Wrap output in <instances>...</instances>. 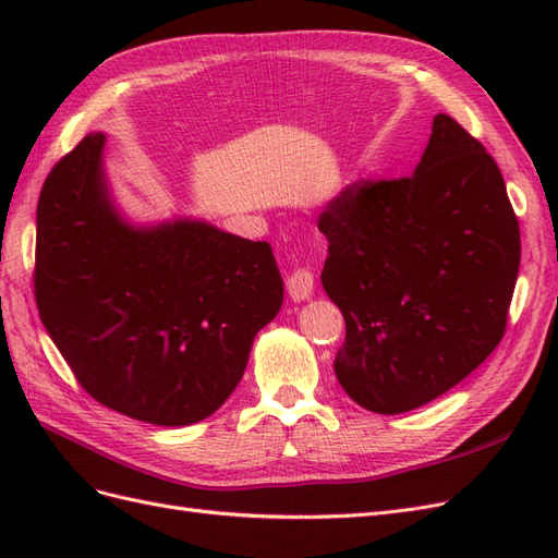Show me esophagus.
Masks as SVG:
<instances>
[{
    "mask_svg": "<svg viewBox=\"0 0 558 558\" xmlns=\"http://www.w3.org/2000/svg\"><path fill=\"white\" fill-rule=\"evenodd\" d=\"M286 291H289L291 300L300 302L307 300L314 293V275L310 267H295L293 272L286 277Z\"/></svg>",
    "mask_w": 558,
    "mask_h": 558,
    "instance_id": "esophagus-1",
    "label": "esophagus"
}]
</instances>
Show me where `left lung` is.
Instances as JSON below:
<instances>
[{"instance_id": "obj_1", "label": "left lung", "mask_w": 558, "mask_h": 558, "mask_svg": "<svg viewBox=\"0 0 558 558\" xmlns=\"http://www.w3.org/2000/svg\"><path fill=\"white\" fill-rule=\"evenodd\" d=\"M320 283L344 314L335 375L377 414L421 408L486 361L508 326L521 240L496 160L447 113L412 177L347 185L318 216Z\"/></svg>"}]
</instances>
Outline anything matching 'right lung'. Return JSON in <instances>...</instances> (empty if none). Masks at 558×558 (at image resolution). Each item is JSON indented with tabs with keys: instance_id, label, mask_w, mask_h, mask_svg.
<instances>
[{
	"instance_id": "obj_1",
	"label": "right lung",
	"mask_w": 558,
	"mask_h": 558,
	"mask_svg": "<svg viewBox=\"0 0 558 558\" xmlns=\"http://www.w3.org/2000/svg\"><path fill=\"white\" fill-rule=\"evenodd\" d=\"M90 132L37 205L35 295L50 340L107 408L156 426H191L240 384L253 337L283 302L267 242L179 216L134 226Z\"/></svg>"
}]
</instances>
